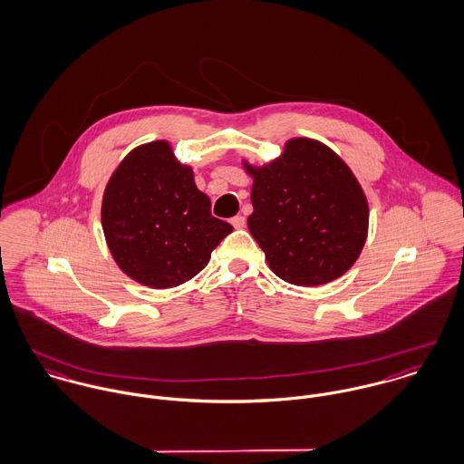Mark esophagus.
<instances>
[{
	"mask_svg": "<svg viewBox=\"0 0 464 464\" xmlns=\"http://www.w3.org/2000/svg\"><path fill=\"white\" fill-rule=\"evenodd\" d=\"M231 224L235 229H242V227H246V218L242 215H237L231 218Z\"/></svg>",
	"mask_w": 464,
	"mask_h": 464,
	"instance_id": "esophagus-1",
	"label": "esophagus"
}]
</instances>
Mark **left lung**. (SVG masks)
<instances>
[{
  "mask_svg": "<svg viewBox=\"0 0 464 464\" xmlns=\"http://www.w3.org/2000/svg\"><path fill=\"white\" fill-rule=\"evenodd\" d=\"M253 178L247 227L271 271L297 286L341 278L362 253L366 193L344 160L312 138H290L276 160H242Z\"/></svg>",
  "mask_w": 464,
  "mask_h": 464,
  "instance_id": "1",
  "label": "left lung"
}]
</instances>
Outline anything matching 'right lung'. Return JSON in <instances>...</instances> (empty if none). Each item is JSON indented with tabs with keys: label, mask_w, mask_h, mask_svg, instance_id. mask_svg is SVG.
Wrapping results in <instances>:
<instances>
[{
	"label": "right lung",
	"mask_w": 464,
	"mask_h": 464,
	"mask_svg": "<svg viewBox=\"0 0 464 464\" xmlns=\"http://www.w3.org/2000/svg\"><path fill=\"white\" fill-rule=\"evenodd\" d=\"M100 213L116 266L150 288L179 286L197 276L233 231L211 215L209 197L167 140L138 145L120 161Z\"/></svg>",
	"instance_id": "add662e5"
}]
</instances>
